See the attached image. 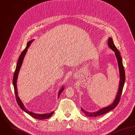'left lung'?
Returning <instances> with one entry per match:
<instances>
[{
  "label": "left lung",
  "instance_id": "obj_1",
  "mask_svg": "<svg viewBox=\"0 0 135 135\" xmlns=\"http://www.w3.org/2000/svg\"><path fill=\"white\" fill-rule=\"evenodd\" d=\"M108 45H109V46L110 47V48L111 49H112L115 52V55L116 56L117 59L118 60L119 68V71H120V84H119V89L117 95V97H116L115 100H114L113 103L111 105H109L107 107L104 108L100 109V110H99L97 112H88L85 111L84 109H83L82 108H81L82 111L85 113V114L86 116H88V117H98V116L102 115L104 114H105V113L108 112L109 111L112 110V109H114L117 106V105H118V104L120 102V96H121V95H122V91H123L125 81V70H124V66L123 65V63H122V57L120 55V52L118 51V50L117 49V48L114 45V44L113 42V40L111 38H109Z\"/></svg>",
  "mask_w": 135,
  "mask_h": 135
}]
</instances>
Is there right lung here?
Returning a JSON list of instances; mask_svg holds the SVG:
<instances>
[{
	"label": "right lung",
	"instance_id": "add662e5",
	"mask_svg": "<svg viewBox=\"0 0 135 135\" xmlns=\"http://www.w3.org/2000/svg\"><path fill=\"white\" fill-rule=\"evenodd\" d=\"M32 40L30 41L29 42H28V43L27 44V46L26 47L23 51V52L21 53V55H20L18 60L17 61V64H16V69H15V72L14 74V75H13V84L14 86V89H15V98H16V100L17 102V103L18 105H19V107H20V108L23 110L24 111H25V112H26L27 113H28L29 115H30V116H31L32 117L36 119H38V120H45L46 119L49 118L50 117H51L54 113V112H52L51 113H46V114H36L35 113L31 112L29 111L28 110H27L24 105L23 104L22 102H21V100H20V98L17 95V86H16V81H17V75L18 74L20 69L21 68V67L22 66L23 61L24 60V58L25 57V55L27 51L28 48L30 45L31 43L32 42ZM64 89V88H62L61 89H60L59 93V97L60 96V94L62 92Z\"/></svg>",
	"mask_w": 135,
	"mask_h": 135
}]
</instances>
